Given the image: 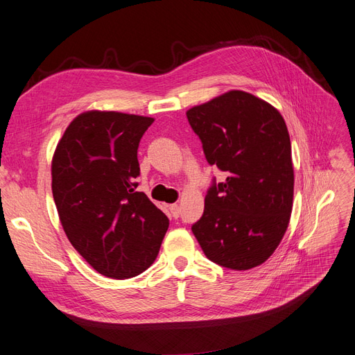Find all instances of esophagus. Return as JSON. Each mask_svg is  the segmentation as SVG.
<instances>
[{"label":"esophagus","instance_id":"obj_1","mask_svg":"<svg viewBox=\"0 0 355 355\" xmlns=\"http://www.w3.org/2000/svg\"><path fill=\"white\" fill-rule=\"evenodd\" d=\"M168 209H170V212H172V216H173L175 218H178V217L180 216V207H179L178 204L168 205Z\"/></svg>","mask_w":355,"mask_h":355}]
</instances>
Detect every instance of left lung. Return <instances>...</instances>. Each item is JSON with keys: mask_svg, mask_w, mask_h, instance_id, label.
I'll use <instances>...</instances> for the list:
<instances>
[{"mask_svg": "<svg viewBox=\"0 0 355 355\" xmlns=\"http://www.w3.org/2000/svg\"><path fill=\"white\" fill-rule=\"evenodd\" d=\"M205 159L227 173L212 182L192 225L205 257L246 271L263 263L286 234L294 170L284 118L262 98L230 90L187 112Z\"/></svg>", "mask_w": 355, "mask_h": 355, "instance_id": "left-lung-1", "label": "left lung"}]
</instances>
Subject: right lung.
I'll use <instances>...</instances> for the list:
<instances>
[{
  "label": "right lung",
  "mask_w": 355,
  "mask_h": 355,
  "mask_svg": "<svg viewBox=\"0 0 355 355\" xmlns=\"http://www.w3.org/2000/svg\"><path fill=\"white\" fill-rule=\"evenodd\" d=\"M153 118L83 112L52 157V193L62 229L98 274L125 279L155 261L168 218L137 192L138 144Z\"/></svg>",
  "instance_id": "add662e5"
}]
</instances>
